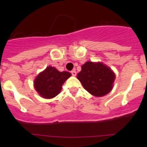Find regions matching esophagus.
<instances>
[{"instance_id": "obj_1", "label": "esophagus", "mask_w": 147, "mask_h": 147, "mask_svg": "<svg viewBox=\"0 0 147 147\" xmlns=\"http://www.w3.org/2000/svg\"><path fill=\"white\" fill-rule=\"evenodd\" d=\"M71 73V74H72V76H75L76 75V72L75 70H73Z\"/></svg>"}]
</instances>
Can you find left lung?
<instances>
[{"label":"left lung","mask_w":147,"mask_h":147,"mask_svg":"<svg viewBox=\"0 0 147 147\" xmlns=\"http://www.w3.org/2000/svg\"><path fill=\"white\" fill-rule=\"evenodd\" d=\"M115 78L113 71L102 62H86L77 74L84 88L97 97L105 96L112 90Z\"/></svg>","instance_id":"8db88e82"}]
</instances>
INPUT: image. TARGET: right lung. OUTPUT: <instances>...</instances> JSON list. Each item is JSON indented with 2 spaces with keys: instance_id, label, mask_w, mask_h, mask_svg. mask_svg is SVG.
I'll list each match as a JSON object with an SVG mask.
<instances>
[{
  "instance_id": "add662e5",
  "label": "right lung",
  "mask_w": 147,
  "mask_h": 147,
  "mask_svg": "<svg viewBox=\"0 0 147 147\" xmlns=\"http://www.w3.org/2000/svg\"><path fill=\"white\" fill-rule=\"evenodd\" d=\"M71 76L67 71L59 72L55 67L49 66L35 78L34 86L42 97L52 98L60 93L63 83Z\"/></svg>"
}]
</instances>
